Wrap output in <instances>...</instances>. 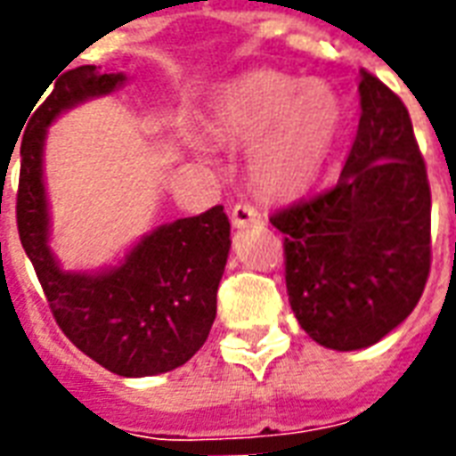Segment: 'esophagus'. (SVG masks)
Wrapping results in <instances>:
<instances>
[{
  "mask_svg": "<svg viewBox=\"0 0 456 456\" xmlns=\"http://www.w3.org/2000/svg\"><path fill=\"white\" fill-rule=\"evenodd\" d=\"M232 224L237 229L251 227V224H261V212L256 210L251 202H237L232 208Z\"/></svg>",
  "mask_w": 456,
  "mask_h": 456,
  "instance_id": "esophagus-1",
  "label": "esophagus"
}]
</instances>
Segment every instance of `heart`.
Instances as JSON below:
<instances>
[{
	"instance_id": "b5f03b06",
	"label": "heart",
	"mask_w": 456,
	"mask_h": 456,
	"mask_svg": "<svg viewBox=\"0 0 456 456\" xmlns=\"http://www.w3.org/2000/svg\"><path fill=\"white\" fill-rule=\"evenodd\" d=\"M338 120L340 103L329 86L261 69L219 94L210 125L224 142L251 144L248 176L261 191L292 195L316 181Z\"/></svg>"
}]
</instances>
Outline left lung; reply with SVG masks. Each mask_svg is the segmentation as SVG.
Segmentation results:
<instances>
[{
	"instance_id": "left-lung-1",
	"label": "left lung",
	"mask_w": 456,
	"mask_h": 456,
	"mask_svg": "<svg viewBox=\"0 0 456 456\" xmlns=\"http://www.w3.org/2000/svg\"><path fill=\"white\" fill-rule=\"evenodd\" d=\"M360 125L333 188L273 212L299 326L319 346H374L430 275V183L403 101L360 69Z\"/></svg>"
}]
</instances>
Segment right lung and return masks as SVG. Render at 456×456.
Returning <instances> with one entry per match:
<instances>
[{
  "mask_svg": "<svg viewBox=\"0 0 456 456\" xmlns=\"http://www.w3.org/2000/svg\"><path fill=\"white\" fill-rule=\"evenodd\" d=\"M125 74L94 65L57 77L30 116L21 140L16 224L26 256L57 326L84 355L120 377H151L185 365L202 348L217 314V288L229 256V219L222 205L198 217L161 224L118 268L62 271L50 251L43 185V142L62 110L103 96Z\"/></svg>",
  "mask_w": 456,
  "mask_h": 456,
  "instance_id": "1",
  "label": "right lung"
}]
</instances>
